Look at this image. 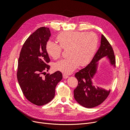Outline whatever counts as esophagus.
<instances>
[{
	"label": "esophagus",
	"mask_w": 130,
	"mask_h": 130,
	"mask_svg": "<svg viewBox=\"0 0 130 130\" xmlns=\"http://www.w3.org/2000/svg\"><path fill=\"white\" fill-rule=\"evenodd\" d=\"M63 77L64 79H66V78H68L69 76L68 75H66V74H63Z\"/></svg>",
	"instance_id": "34e87169"
}]
</instances>
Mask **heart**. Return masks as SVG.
Masks as SVG:
<instances>
[{
    "mask_svg": "<svg viewBox=\"0 0 130 130\" xmlns=\"http://www.w3.org/2000/svg\"><path fill=\"white\" fill-rule=\"evenodd\" d=\"M60 45L48 41L46 50L54 60L60 58L62 48L68 50V58L63 59L53 66L54 69L64 74H71L78 66L87 65L95 54L99 44L98 35L93 32L66 31L58 35Z\"/></svg>",
    "mask_w": 130,
    "mask_h": 130,
    "instance_id": "obj_1",
    "label": "heart"
}]
</instances>
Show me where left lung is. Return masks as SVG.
Returning a JSON list of instances; mask_svg holds the SVG:
<instances>
[{"mask_svg":"<svg viewBox=\"0 0 130 130\" xmlns=\"http://www.w3.org/2000/svg\"><path fill=\"white\" fill-rule=\"evenodd\" d=\"M111 66L115 68V56L111 44L107 39L101 35V44L92 61L75 74L78 85L74 90V96L77 103L86 108H93L100 105L108 96L111 90L94 86L93 81L98 72L99 61L105 57Z\"/></svg>","mask_w":130,"mask_h":130,"instance_id":"1","label":"left lung"}]
</instances>
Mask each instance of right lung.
Wrapping results in <instances>:
<instances>
[{
	"label": "right lung",
	"mask_w": 130,
	"mask_h": 130,
	"mask_svg": "<svg viewBox=\"0 0 130 130\" xmlns=\"http://www.w3.org/2000/svg\"><path fill=\"white\" fill-rule=\"evenodd\" d=\"M50 36L48 27L38 28L25 42L18 59L19 85L26 99L37 106L45 105L53 99L56 86L62 79L59 71L42 76L50 69L46 45Z\"/></svg>",
	"instance_id": "1"
}]
</instances>
